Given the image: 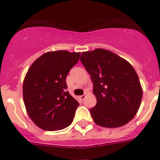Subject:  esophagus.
Wrapping results in <instances>:
<instances>
[{"label":"esophagus","instance_id":"34e87169","mask_svg":"<svg viewBox=\"0 0 160 160\" xmlns=\"http://www.w3.org/2000/svg\"><path fill=\"white\" fill-rule=\"evenodd\" d=\"M80 99L82 100V101H83V100H84L85 98H86V95H85V94H83V95H81V96L80 97Z\"/></svg>","mask_w":160,"mask_h":160}]
</instances>
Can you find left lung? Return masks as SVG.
I'll return each instance as SVG.
<instances>
[{"instance_id": "1", "label": "left lung", "mask_w": 160, "mask_h": 160, "mask_svg": "<svg viewBox=\"0 0 160 160\" xmlns=\"http://www.w3.org/2000/svg\"><path fill=\"white\" fill-rule=\"evenodd\" d=\"M80 61L90 74L97 104L90 109L93 122L105 128H118L137 114L142 98L139 79L132 65L104 49L83 52Z\"/></svg>"}]
</instances>
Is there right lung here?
<instances>
[{"instance_id":"obj_1","label":"right lung","mask_w":160,"mask_h":160,"mask_svg":"<svg viewBox=\"0 0 160 160\" xmlns=\"http://www.w3.org/2000/svg\"><path fill=\"white\" fill-rule=\"evenodd\" d=\"M80 52H48L35 59L23 82V99L32 122L46 131H58L72 123L79 103L67 91V76Z\"/></svg>"}]
</instances>
